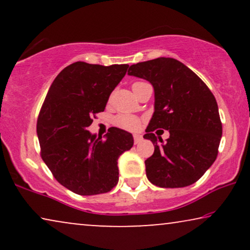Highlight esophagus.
<instances>
[{
    "mask_svg": "<svg viewBox=\"0 0 250 250\" xmlns=\"http://www.w3.org/2000/svg\"><path fill=\"white\" fill-rule=\"evenodd\" d=\"M142 141V136L140 134H134V143L135 145H138V143H140Z\"/></svg>",
    "mask_w": 250,
    "mask_h": 250,
    "instance_id": "obj_1",
    "label": "esophagus"
}]
</instances>
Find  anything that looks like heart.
Instances as JSON below:
<instances>
[{
    "label": "heart",
    "mask_w": 250,
    "mask_h": 250,
    "mask_svg": "<svg viewBox=\"0 0 250 250\" xmlns=\"http://www.w3.org/2000/svg\"><path fill=\"white\" fill-rule=\"evenodd\" d=\"M114 124L125 131H138L141 127V119L133 115H118L114 119Z\"/></svg>",
    "instance_id": "obj_1"
}]
</instances>
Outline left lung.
Listing matches in <instances>:
<instances>
[{"label": "left lung", "instance_id": "8db88e82", "mask_svg": "<svg viewBox=\"0 0 250 250\" xmlns=\"http://www.w3.org/2000/svg\"><path fill=\"white\" fill-rule=\"evenodd\" d=\"M129 76L148 81L155 91V111L143 138L155 146L146 160V173L160 188H183L197 182L213 165L222 138L217 102L207 85L173 58L132 64ZM167 129L162 145L153 131Z\"/></svg>", "mask_w": 250, "mask_h": 250}]
</instances>
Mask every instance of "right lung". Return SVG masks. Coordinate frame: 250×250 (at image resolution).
Wrapping results in <instances>:
<instances>
[{"instance_id": "1", "label": "right lung", "mask_w": 250, "mask_h": 250, "mask_svg": "<svg viewBox=\"0 0 250 250\" xmlns=\"http://www.w3.org/2000/svg\"><path fill=\"white\" fill-rule=\"evenodd\" d=\"M127 68L71 63L51 84L40 111L36 132L42 159L58 182L81 196L116 187L117 160L134 143L131 133L117 127L109 128L104 140L87 131Z\"/></svg>"}]
</instances>
